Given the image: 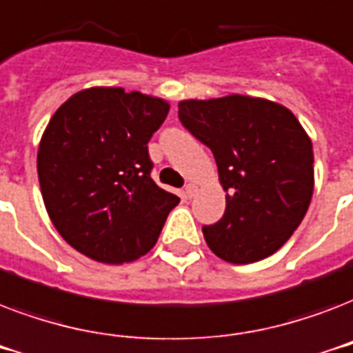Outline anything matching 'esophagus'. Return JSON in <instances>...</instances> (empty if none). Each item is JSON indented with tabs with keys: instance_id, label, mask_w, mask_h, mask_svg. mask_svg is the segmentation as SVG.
Returning <instances> with one entry per match:
<instances>
[{
	"instance_id": "esophagus-1",
	"label": "esophagus",
	"mask_w": 353,
	"mask_h": 353,
	"mask_svg": "<svg viewBox=\"0 0 353 353\" xmlns=\"http://www.w3.org/2000/svg\"><path fill=\"white\" fill-rule=\"evenodd\" d=\"M196 190H198V188H196V185H187V187H185V190H183V192H185V198H194V196H196Z\"/></svg>"
}]
</instances>
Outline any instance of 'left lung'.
Here are the masks:
<instances>
[{
	"instance_id": "left-lung-1",
	"label": "left lung",
	"mask_w": 353,
	"mask_h": 353,
	"mask_svg": "<svg viewBox=\"0 0 353 353\" xmlns=\"http://www.w3.org/2000/svg\"><path fill=\"white\" fill-rule=\"evenodd\" d=\"M179 121L209 146L225 190V214L203 236L216 256L252 263L276 252L313 196V144L282 104L247 95L179 102Z\"/></svg>"
}]
</instances>
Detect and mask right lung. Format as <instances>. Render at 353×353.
Instances as JSON below:
<instances>
[{
    "label": "right lung",
    "mask_w": 353,
    "mask_h": 353,
    "mask_svg": "<svg viewBox=\"0 0 353 353\" xmlns=\"http://www.w3.org/2000/svg\"><path fill=\"white\" fill-rule=\"evenodd\" d=\"M170 104L122 88L69 97L38 148L41 198L63 240L91 260L133 262L155 245L179 198L150 177L148 141Z\"/></svg>",
    "instance_id": "right-lung-1"
}]
</instances>
